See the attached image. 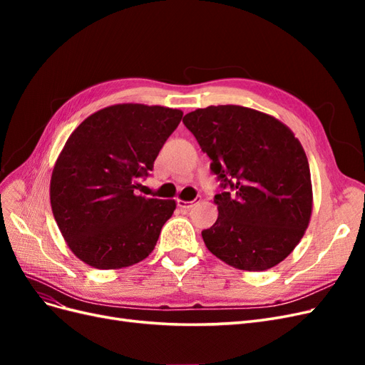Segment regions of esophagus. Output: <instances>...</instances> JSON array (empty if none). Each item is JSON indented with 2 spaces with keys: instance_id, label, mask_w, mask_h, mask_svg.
<instances>
[{
  "instance_id": "1",
  "label": "esophagus",
  "mask_w": 365,
  "mask_h": 365,
  "mask_svg": "<svg viewBox=\"0 0 365 365\" xmlns=\"http://www.w3.org/2000/svg\"><path fill=\"white\" fill-rule=\"evenodd\" d=\"M197 200H200V197H196L195 201H197ZM195 201H184V200H180V201H178V207H180L181 210H189V208L193 207Z\"/></svg>"
}]
</instances>
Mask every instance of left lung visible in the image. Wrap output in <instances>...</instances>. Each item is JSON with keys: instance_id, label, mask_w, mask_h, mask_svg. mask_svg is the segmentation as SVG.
I'll return each instance as SVG.
<instances>
[{"instance_id": "1", "label": "left lung", "mask_w": 365, "mask_h": 365, "mask_svg": "<svg viewBox=\"0 0 365 365\" xmlns=\"http://www.w3.org/2000/svg\"><path fill=\"white\" fill-rule=\"evenodd\" d=\"M184 125L233 192L215 196L219 216L202 231L208 251L242 271H264L302 240L312 215L307 157L275 117L239 105L200 108Z\"/></svg>"}]
</instances>
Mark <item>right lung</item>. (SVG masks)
Wrapping results in <instances>:
<instances>
[{
    "instance_id": "add662e5",
    "label": "right lung",
    "mask_w": 365,
    "mask_h": 365,
    "mask_svg": "<svg viewBox=\"0 0 365 365\" xmlns=\"http://www.w3.org/2000/svg\"><path fill=\"white\" fill-rule=\"evenodd\" d=\"M182 111L118 103L86 117L65 143L50 180V204L77 259L120 269L146 259L175 200L135 195Z\"/></svg>"
}]
</instances>
